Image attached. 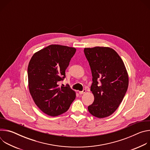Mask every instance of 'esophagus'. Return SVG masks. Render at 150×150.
I'll use <instances>...</instances> for the list:
<instances>
[{
    "mask_svg": "<svg viewBox=\"0 0 150 150\" xmlns=\"http://www.w3.org/2000/svg\"><path fill=\"white\" fill-rule=\"evenodd\" d=\"M86 91H87L86 90H83L82 91H79V94H83L86 93Z\"/></svg>",
    "mask_w": 150,
    "mask_h": 150,
    "instance_id": "esophagus-1",
    "label": "esophagus"
}]
</instances>
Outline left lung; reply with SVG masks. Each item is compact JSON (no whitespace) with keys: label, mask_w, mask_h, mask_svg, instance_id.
Masks as SVG:
<instances>
[{"label":"left lung","mask_w":150,"mask_h":150,"mask_svg":"<svg viewBox=\"0 0 150 150\" xmlns=\"http://www.w3.org/2000/svg\"><path fill=\"white\" fill-rule=\"evenodd\" d=\"M83 51L91 70V91L94 97L88 110L96 117H108L117 110L126 93L129 83L127 70L112 48L97 46Z\"/></svg>","instance_id":"8db88e82"}]
</instances>
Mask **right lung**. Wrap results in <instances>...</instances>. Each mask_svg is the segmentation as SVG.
<instances>
[{
	"label": "right lung",
	"mask_w": 150,
	"mask_h": 150,
	"mask_svg": "<svg viewBox=\"0 0 150 150\" xmlns=\"http://www.w3.org/2000/svg\"><path fill=\"white\" fill-rule=\"evenodd\" d=\"M74 47L51 45L35 52L28 67L30 93L38 108L45 114L57 116L66 112L76 97L67 87H60L65 70L75 53Z\"/></svg>",
	"instance_id": "right-lung-1"
}]
</instances>
